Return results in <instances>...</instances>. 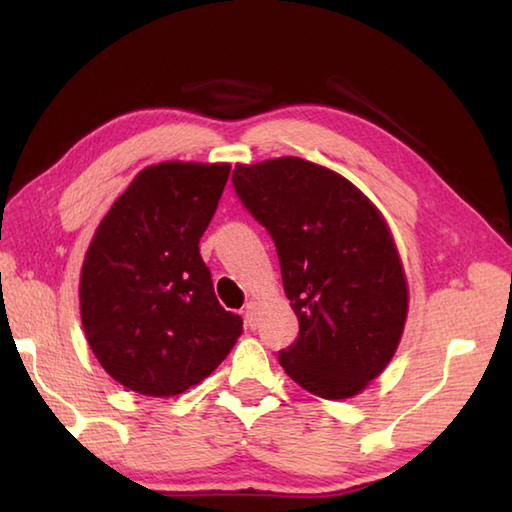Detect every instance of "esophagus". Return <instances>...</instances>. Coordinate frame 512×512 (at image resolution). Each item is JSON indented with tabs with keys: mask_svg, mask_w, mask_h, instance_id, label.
<instances>
[{
	"mask_svg": "<svg viewBox=\"0 0 512 512\" xmlns=\"http://www.w3.org/2000/svg\"><path fill=\"white\" fill-rule=\"evenodd\" d=\"M244 319H246V323L250 325V328H255V321H257V303L255 301H248L246 303Z\"/></svg>",
	"mask_w": 512,
	"mask_h": 512,
	"instance_id": "esophagus-1",
	"label": "esophagus"
}]
</instances>
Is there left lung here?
Instances as JSON below:
<instances>
[{
    "mask_svg": "<svg viewBox=\"0 0 512 512\" xmlns=\"http://www.w3.org/2000/svg\"><path fill=\"white\" fill-rule=\"evenodd\" d=\"M233 187L273 237L299 319L281 367L325 400L361 394L396 354L409 308L383 213L350 180L295 156L235 165Z\"/></svg>",
    "mask_w": 512,
    "mask_h": 512,
    "instance_id": "left-lung-1",
    "label": "left lung"
}]
</instances>
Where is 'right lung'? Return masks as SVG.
<instances>
[{
  "label": "right lung",
  "mask_w": 512,
  "mask_h": 512,
  "mask_svg": "<svg viewBox=\"0 0 512 512\" xmlns=\"http://www.w3.org/2000/svg\"><path fill=\"white\" fill-rule=\"evenodd\" d=\"M231 165L169 160L143 169L101 220L81 268V323L123 387L169 398L202 383L242 334L215 297L200 237Z\"/></svg>",
  "instance_id": "obj_1"
}]
</instances>
